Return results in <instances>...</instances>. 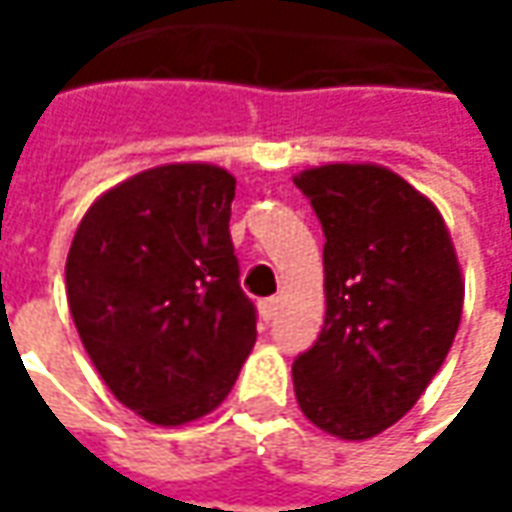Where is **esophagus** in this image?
Wrapping results in <instances>:
<instances>
[{
	"mask_svg": "<svg viewBox=\"0 0 512 512\" xmlns=\"http://www.w3.org/2000/svg\"><path fill=\"white\" fill-rule=\"evenodd\" d=\"M276 313H279V299H265V302H259V316L270 322V319H276Z\"/></svg>",
	"mask_w": 512,
	"mask_h": 512,
	"instance_id": "obj_1",
	"label": "esophagus"
}]
</instances>
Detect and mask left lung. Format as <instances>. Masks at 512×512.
Returning <instances> with one entry per match:
<instances>
[{
  "mask_svg": "<svg viewBox=\"0 0 512 512\" xmlns=\"http://www.w3.org/2000/svg\"><path fill=\"white\" fill-rule=\"evenodd\" d=\"M325 230V327L293 362L296 402L344 442L419 402L462 322L464 279L439 207L399 173L336 162L293 176Z\"/></svg>",
  "mask_w": 512,
  "mask_h": 512,
  "instance_id": "8db88e82",
  "label": "left lung"
}]
</instances>
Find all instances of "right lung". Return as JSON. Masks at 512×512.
Segmentation results:
<instances>
[{"mask_svg":"<svg viewBox=\"0 0 512 512\" xmlns=\"http://www.w3.org/2000/svg\"><path fill=\"white\" fill-rule=\"evenodd\" d=\"M233 193L219 165H159L105 190L73 233V325L110 393L150 424L213 413L256 344L230 242Z\"/></svg>","mask_w":512,"mask_h":512,"instance_id":"add662e5","label":"right lung"}]
</instances>
